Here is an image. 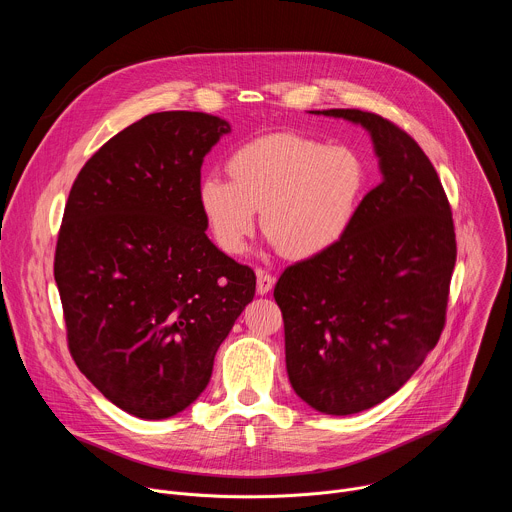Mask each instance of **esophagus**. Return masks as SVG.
Wrapping results in <instances>:
<instances>
[{
	"instance_id": "obj_1",
	"label": "esophagus",
	"mask_w": 512,
	"mask_h": 512,
	"mask_svg": "<svg viewBox=\"0 0 512 512\" xmlns=\"http://www.w3.org/2000/svg\"><path fill=\"white\" fill-rule=\"evenodd\" d=\"M275 285V277L269 275L265 269H257V294L265 296L273 289Z\"/></svg>"
}]
</instances>
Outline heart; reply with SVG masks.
<instances>
[{
  "instance_id": "heart-1",
  "label": "heart",
  "mask_w": 512,
  "mask_h": 512,
  "mask_svg": "<svg viewBox=\"0 0 512 512\" xmlns=\"http://www.w3.org/2000/svg\"><path fill=\"white\" fill-rule=\"evenodd\" d=\"M231 180L208 174L198 182L206 229L223 253L237 255L261 229L291 259H314L348 233L362 202L367 172L342 145L298 133L257 137L229 158Z\"/></svg>"
}]
</instances>
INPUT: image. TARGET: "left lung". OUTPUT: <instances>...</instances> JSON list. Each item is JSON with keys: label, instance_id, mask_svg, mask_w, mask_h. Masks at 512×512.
Wrapping results in <instances>:
<instances>
[{"label": "left lung", "instance_id": "obj_1", "mask_svg": "<svg viewBox=\"0 0 512 512\" xmlns=\"http://www.w3.org/2000/svg\"><path fill=\"white\" fill-rule=\"evenodd\" d=\"M312 113L367 131L383 178L346 237L289 265L273 298L296 395L320 413L352 415L397 393L440 340L456 233L442 182L415 139L375 113Z\"/></svg>", "mask_w": 512, "mask_h": 512}]
</instances>
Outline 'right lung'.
I'll use <instances>...</instances> for the list:
<instances>
[{
  "mask_svg": "<svg viewBox=\"0 0 512 512\" xmlns=\"http://www.w3.org/2000/svg\"><path fill=\"white\" fill-rule=\"evenodd\" d=\"M231 123L152 113L111 137L64 208L54 279L68 348L119 409L168 419L206 389L218 346L255 296V273L206 237L204 156Z\"/></svg>",
  "mask_w": 512,
  "mask_h": 512,
  "instance_id": "right-lung-1",
  "label": "right lung"
}]
</instances>
